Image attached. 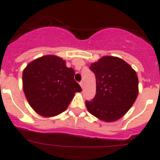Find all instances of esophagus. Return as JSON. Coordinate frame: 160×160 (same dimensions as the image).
Returning a JSON list of instances; mask_svg holds the SVG:
<instances>
[{"mask_svg": "<svg viewBox=\"0 0 160 160\" xmlns=\"http://www.w3.org/2000/svg\"><path fill=\"white\" fill-rule=\"evenodd\" d=\"M79 84H80L81 87H82V88H84V82H82H82H81Z\"/></svg>", "mask_w": 160, "mask_h": 160, "instance_id": "obj_1", "label": "esophagus"}]
</instances>
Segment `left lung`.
I'll list each match as a JSON object with an SVG mask.
<instances>
[{"label": "left lung", "mask_w": 160, "mask_h": 160, "mask_svg": "<svg viewBox=\"0 0 160 160\" xmlns=\"http://www.w3.org/2000/svg\"><path fill=\"white\" fill-rule=\"evenodd\" d=\"M96 79V93L85 101L87 110L101 121L113 122L122 118L138 94L135 71L124 60L104 56L89 67Z\"/></svg>", "instance_id": "8db88e82"}]
</instances>
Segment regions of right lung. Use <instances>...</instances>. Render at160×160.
I'll return each instance as SVG.
<instances>
[{
    "mask_svg": "<svg viewBox=\"0 0 160 160\" xmlns=\"http://www.w3.org/2000/svg\"><path fill=\"white\" fill-rule=\"evenodd\" d=\"M75 71L64 60L47 55L30 62L22 73L23 91L32 108L42 117L60 114L67 109L75 93L82 91L74 79Z\"/></svg>",
    "mask_w": 160,
    "mask_h": 160,
    "instance_id": "add662e5",
    "label": "right lung"
}]
</instances>
